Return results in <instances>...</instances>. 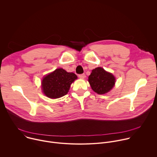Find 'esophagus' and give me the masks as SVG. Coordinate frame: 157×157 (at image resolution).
<instances>
[{"mask_svg":"<svg viewBox=\"0 0 157 157\" xmlns=\"http://www.w3.org/2000/svg\"><path fill=\"white\" fill-rule=\"evenodd\" d=\"M85 77H86L85 74H81V75H79V78H81V79H84Z\"/></svg>","mask_w":157,"mask_h":157,"instance_id":"obj_1","label":"esophagus"}]
</instances>
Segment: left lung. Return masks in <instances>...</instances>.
Segmentation results:
<instances>
[{"instance_id": "obj_1", "label": "left lung", "mask_w": 157, "mask_h": 157, "mask_svg": "<svg viewBox=\"0 0 157 157\" xmlns=\"http://www.w3.org/2000/svg\"><path fill=\"white\" fill-rule=\"evenodd\" d=\"M88 81L94 92L103 94L108 93L114 87L116 79L111 73L99 67L92 71L88 78Z\"/></svg>"}]
</instances>
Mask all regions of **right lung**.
Instances as JSON below:
<instances>
[{
	"mask_svg": "<svg viewBox=\"0 0 157 157\" xmlns=\"http://www.w3.org/2000/svg\"><path fill=\"white\" fill-rule=\"evenodd\" d=\"M77 78L73 73H68L62 68L56 69L43 79V92L50 98H61L68 93L71 84Z\"/></svg>",
	"mask_w": 157,
	"mask_h": 157,
	"instance_id": "1",
	"label": "right lung"
}]
</instances>
